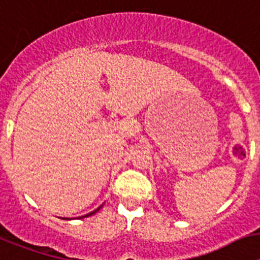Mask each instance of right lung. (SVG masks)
Wrapping results in <instances>:
<instances>
[{"mask_svg":"<svg viewBox=\"0 0 260 260\" xmlns=\"http://www.w3.org/2000/svg\"><path fill=\"white\" fill-rule=\"evenodd\" d=\"M99 208H101V207H99ZM99 208H98V209H95V211H94V212H91V213L86 214V216H82V217H89V216H91V214H94V213H95L96 211H99Z\"/></svg>","mask_w":260,"mask_h":260,"instance_id":"obj_1","label":"right lung"}]
</instances>
